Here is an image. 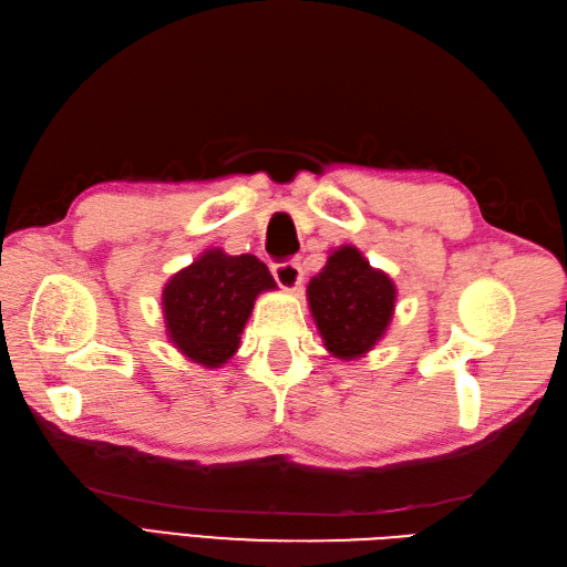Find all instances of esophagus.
Segmentation results:
<instances>
[{"label": "esophagus", "instance_id": "obj_1", "mask_svg": "<svg viewBox=\"0 0 567 567\" xmlns=\"http://www.w3.org/2000/svg\"><path fill=\"white\" fill-rule=\"evenodd\" d=\"M274 279L284 290H296L302 284V267L298 260L274 265Z\"/></svg>", "mask_w": 567, "mask_h": 567}]
</instances>
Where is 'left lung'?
<instances>
[{"mask_svg": "<svg viewBox=\"0 0 567 567\" xmlns=\"http://www.w3.org/2000/svg\"><path fill=\"white\" fill-rule=\"evenodd\" d=\"M398 288L354 246H340L307 286L317 329L333 357L350 362L379 342L392 319Z\"/></svg>", "mask_w": 567, "mask_h": 567, "instance_id": "obj_1", "label": "left lung"}]
</instances>
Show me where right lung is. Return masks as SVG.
<instances>
[{
	"label": "right lung",
	"instance_id": "right-lung-1",
	"mask_svg": "<svg viewBox=\"0 0 567 567\" xmlns=\"http://www.w3.org/2000/svg\"><path fill=\"white\" fill-rule=\"evenodd\" d=\"M274 288L267 265L255 255L205 250L163 288L167 338L205 369L227 364L241 342L255 298Z\"/></svg>",
	"mask_w": 567,
	"mask_h": 567
}]
</instances>
